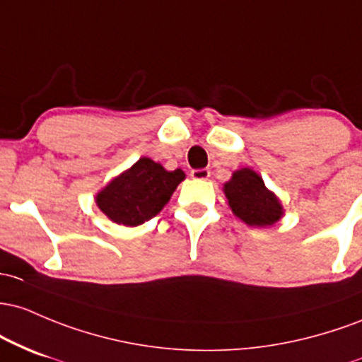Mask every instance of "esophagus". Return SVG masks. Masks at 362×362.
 <instances>
[{"instance_id":"34e87169","label":"esophagus","mask_w":362,"mask_h":362,"mask_svg":"<svg viewBox=\"0 0 362 362\" xmlns=\"http://www.w3.org/2000/svg\"><path fill=\"white\" fill-rule=\"evenodd\" d=\"M193 180H209L210 170L209 169H193L192 170Z\"/></svg>"}]
</instances>
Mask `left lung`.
<instances>
[{
  "label": "left lung",
  "mask_w": 362,
  "mask_h": 362,
  "mask_svg": "<svg viewBox=\"0 0 362 362\" xmlns=\"http://www.w3.org/2000/svg\"><path fill=\"white\" fill-rule=\"evenodd\" d=\"M224 193L235 217L247 226L267 227L284 215L282 203L253 169L243 168L233 173L224 185Z\"/></svg>",
  "instance_id": "left-lung-1"
}]
</instances>
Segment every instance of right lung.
<instances>
[{
  "label": "right lung",
  "mask_w": 362,
  "mask_h": 362,
  "mask_svg": "<svg viewBox=\"0 0 362 362\" xmlns=\"http://www.w3.org/2000/svg\"><path fill=\"white\" fill-rule=\"evenodd\" d=\"M182 180L181 169L165 170L159 162L141 157L100 189L95 203L112 222L135 227L156 217Z\"/></svg>",
  "instance_id": "1"
}]
</instances>
